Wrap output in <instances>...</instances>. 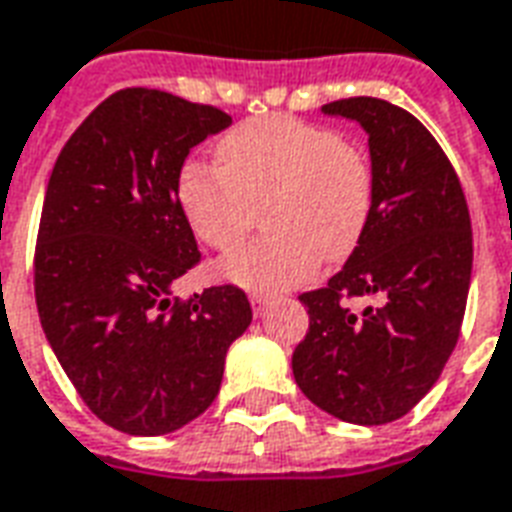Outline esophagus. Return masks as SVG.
Here are the masks:
<instances>
[{"label": "esophagus", "mask_w": 512, "mask_h": 512, "mask_svg": "<svg viewBox=\"0 0 512 512\" xmlns=\"http://www.w3.org/2000/svg\"><path fill=\"white\" fill-rule=\"evenodd\" d=\"M249 304H252V312H255V317H260V314L268 309V298L266 295H252V298H249Z\"/></svg>", "instance_id": "obj_1"}]
</instances>
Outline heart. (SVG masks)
<instances>
[{"label": "heart", "mask_w": 512, "mask_h": 512, "mask_svg": "<svg viewBox=\"0 0 512 512\" xmlns=\"http://www.w3.org/2000/svg\"><path fill=\"white\" fill-rule=\"evenodd\" d=\"M219 168L187 162L176 200L189 230L211 249L244 241L255 208L266 206L271 236L219 263V276L249 293L304 285L323 260H344L366 233L374 173L358 146L293 119L244 121L217 143Z\"/></svg>", "instance_id": "heart-1"}]
</instances>
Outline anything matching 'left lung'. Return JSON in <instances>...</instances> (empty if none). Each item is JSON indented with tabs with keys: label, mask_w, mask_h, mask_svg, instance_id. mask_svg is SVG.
<instances>
[{
	"label": "left lung",
	"mask_w": 512,
	"mask_h": 512,
	"mask_svg": "<svg viewBox=\"0 0 512 512\" xmlns=\"http://www.w3.org/2000/svg\"><path fill=\"white\" fill-rule=\"evenodd\" d=\"M369 135L374 206L366 233L328 287L301 295L309 331L293 352L298 388L358 426L399 420L439 380L458 342L472 225L453 165L412 113L377 97L323 105ZM344 294L377 297L352 315Z\"/></svg>",
	"instance_id": "8db88e82"
}]
</instances>
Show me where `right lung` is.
I'll use <instances>...</instances> for the list:
<instances>
[{
	"label": "right lung",
	"instance_id": "right-lung-1",
	"mask_svg": "<svg viewBox=\"0 0 512 512\" xmlns=\"http://www.w3.org/2000/svg\"><path fill=\"white\" fill-rule=\"evenodd\" d=\"M233 119L157 89H121L64 143L45 189L34 295L45 339L86 407L132 437L187 426L217 399L244 290L170 287L198 263L176 200L189 151Z\"/></svg>",
	"mask_w": 512,
	"mask_h": 512
}]
</instances>
